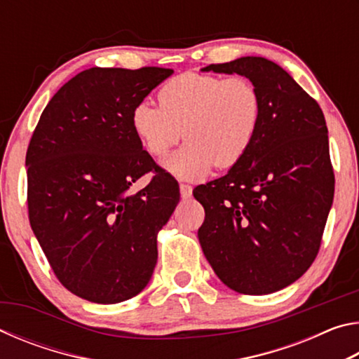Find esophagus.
I'll use <instances>...</instances> for the list:
<instances>
[{
    "instance_id": "esophagus-1",
    "label": "esophagus",
    "mask_w": 359,
    "mask_h": 359,
    "mask_svg": "<svg viewBox=\"0 0 359 359\" xmlns=\"http://www.w3.org/2000/svg\"><path fill=\"white\" fill-rule=\"evenodd\" d=\"M191 191H193L191 185L180 184V194H182V198H190V196H191Z\"/></svg>"
}]
</instances>
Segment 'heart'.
I'll return each instance as SVG.
<instances>
[{"mask_svg":"<svg viewBox=\"0 0 359 359\" xmlns=\"http://www.w3.org/2000/svg\"><path fill=\"white\" fill-rule=\"evenodd\" d=\"M156 100L160 107L141 102L133 109V131L156 160L185 136V147L165 161L179 177H198L214 165L236 166L258 135L263 107L248 77L185 72L163 85Z\"/></svg>","mask_w":359,"mask_h":359,"instance_id":"b5f03b06","label":"heart"}]
</instances>
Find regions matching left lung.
Returning a JSON list of instances; mask_svg holds the SVG:
<instances>
[{
  "instance_id": "left-lung-1",
  "label": "left lung",
  "mask_w": 359,
  "mask_h": 359,
  "mask_svg": "<svg viewBox=\"0 0 359 359\" xmlns=\"http://www.w3.org/2000/svg\"><path fill=\"white\" fill-rule=\"evenodd\" d=\"M257 85L261 125L242 161L193 190L205 217L199 244L218 278L242 294H269L317 258L334 198L323 111L287 71L261 57L209 65Z\"/></svg>"
}]
</instances>
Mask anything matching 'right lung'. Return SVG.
<instances>
[{"mask_svg": "<svg viewBox=\"0 0 359 359\" xmlns=\"http://www.w3.org/2000/svg\"><path fill=\"white\" fill-rule=\"evenodd\" d=\"M172 69L90 68L42 111L27 150L28 218L53 274L98 304L130 299L154 274L156 233L179 184L133 131V109ZM152 172L147 187H129Z\"/></svg>", "mask_w": 359, "mask_h": 359, "instance_id": "1", "label": "right lung"}]
</instances>
